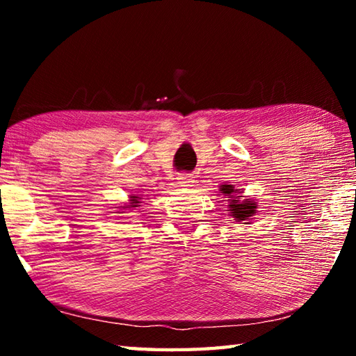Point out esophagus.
Here are the masks:
<instances>
[{"label":"esophagus","mask_w":356,"mask_h":356,"mask_svg":"<svg viewBox=\"0 0 356 356\" xmlns=\"http://www.w3.org/2000/svg\"><path fill=\"white\" fill-rule=\"evenodd\" d=\"M177 180H179V185L180 186H191L193 184H195V177H193L191 174H185V172L179 174Z\"/></svg>","instance_id":"34e87169"}]
</instances>
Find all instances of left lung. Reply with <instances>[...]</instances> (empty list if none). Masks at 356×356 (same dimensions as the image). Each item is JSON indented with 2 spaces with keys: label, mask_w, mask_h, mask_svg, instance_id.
Listing matches in <instances>:
<instances>
[{
  "label": "left lung",
  "mask_w": 356,
  "mask_h": 356,
  "mask_svg": "<svg viewBox=\"0 0 356 356\" xmlns=\"http://www.w3.org/2000/svg\"><path fill=\"white\" fill-rule=\"evenodd\" d=\"M220 191L222 196L229 197V213L237 221H248L252 215L256 213V202L250 200H243L240 196V190L234 188V185H221Z\"/></svg>",
  "instance_id": "1"
}]
</instances>
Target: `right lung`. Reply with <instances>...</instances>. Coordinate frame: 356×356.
Instances as JSON below:
<instances>
[{
    "label": "right lung",
    "instance_id": "right-lung-1",
    "mask_svg": "<svg viewBox=\"0 0 356 356\" xmlns=\"http://www.w3.org/2000/svg\"><path fill=\"white\" fill-rule=\"evenodd\" d=\"M131 200H130V206H127L129 209H131V207H138V204H140V197L138 196H130Z\"/></svg>",
    "mask_w": 356,
    "mask_h": 356
}]
</instances>
